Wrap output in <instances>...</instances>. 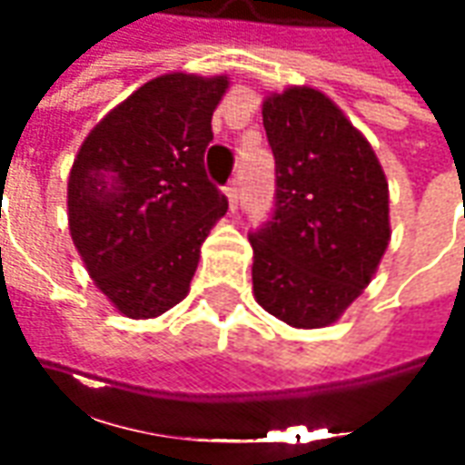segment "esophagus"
Wrapping results in <instances>:
<instances>
[{
	"label": "esophagus",
	"mask_w": 465,
	"mask_h": 465,
	"mask_svg": "<svg viewBox=\"0 0 465 465\" xmlns=\"http://www.w3.org/2000/svg\"><path fill=\"white\" fill-rule=\"evenodd\" d=\"M225 196H227V202H230V207H235V204H238V196H240L238 182L227 183V186H225Z\"/></svg>",
	"instance_id": "1"
}]
</instances>
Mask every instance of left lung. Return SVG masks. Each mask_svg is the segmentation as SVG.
<instances>
[{
  "mask_svg": "<svg viewBox=\"0 0 465 465\" xmlns=\"http://www.w3.org/2000/svg\"><path fill=\"white\" fill-rule=\"evenodd\" d=\"M263 127L276 158V210L251 232L255 302L286 325L327 327L363 294L391 238L384 168L312 86L266 96Z\"/></svg>",
  "mask_w": 465,
  "mask_h": 465,
  "instance_id": "8db88e82",
  "label": "left lung"
}]
</instances>
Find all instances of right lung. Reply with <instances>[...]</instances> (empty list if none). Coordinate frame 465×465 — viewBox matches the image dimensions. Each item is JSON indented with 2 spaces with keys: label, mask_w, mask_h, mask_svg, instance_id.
I'll return each mask as SVG.
<instances>
[{
  "label": "right lung",
  "mask_w": 465,
  "mask_h": 465,
  "mask_svg": "<svg viewBox=\"0 0 465 465\" xmlns=\"http://www.w3.org/2000/svg\"><path fill=\"white\" fill-rule=\"evenodd\" d=\"M227 76L163 74L94 124L68 173V230L96 289L133 320L189 294L202 242L227 212L204 173Z\"/></svg>",
  "instance_id": "add662e5"
}]
</instances>
